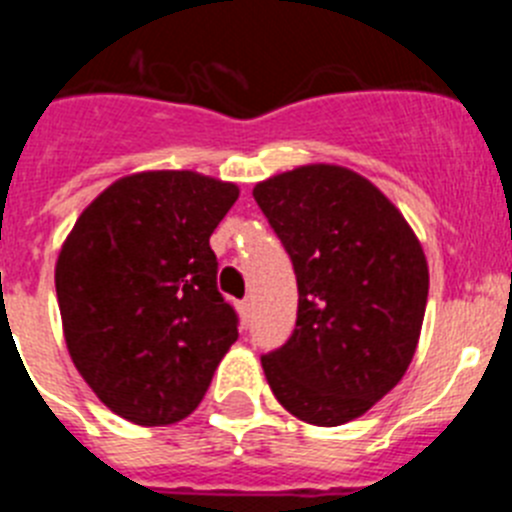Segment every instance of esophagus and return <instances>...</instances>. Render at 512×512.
Returning a JSON list of instances; mask_svg holds the SVG:
<instances>
[{"label": "esophagus", "mask_w": 512, "mask_h": 512, "mask_svg": "<svg viewBox=\"0 0 512 512\" xmlns=\"http://www.w3.org/2000/svg\"><path fill=\"white\" fill-rule=\"evenodd\" d=\"M238 312H241L243 323H248V318H251V300H241V302H238Z\"/></svg>", "instance_id": "34e87169"}]
</instances>
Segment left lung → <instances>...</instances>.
Returning <instances> with one entry per match:
<instances>
[{"instance_id": "1", "label": "left lung", "mask_w": 512, "mask_h": 512, "mask_svg": "<svg viewBox=\"0 0 512 512\" xmlns=\"http://www.w3.org/2000/svg\"><path fill=\"white\" fill-rule=\"evenodd\" d=\"M297 274V325L261 356L271 392L295 418L343 425L405 377L428 302L418 235L369 179L307 164L253 187Z\"/></svg>"}]
</instances>
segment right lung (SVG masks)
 <instances>
[{
  "label": "right lung",
  "instance_id": "1",
  "mask_svg": "<svg viewBox=\"0 0 512 512\" xmlns=\"http://www.w3.org/2000/svg\"><path fill=\"white\" fill-rule=\"evenodd\" d=\"M238 194L197 171H140L104 189L63 241L66 348L94 395L130 423L192 415L238 338L210 248Z\"/></svg>",
  "mask_w": 512,
  "mask_h": 512
}]
</instances>
